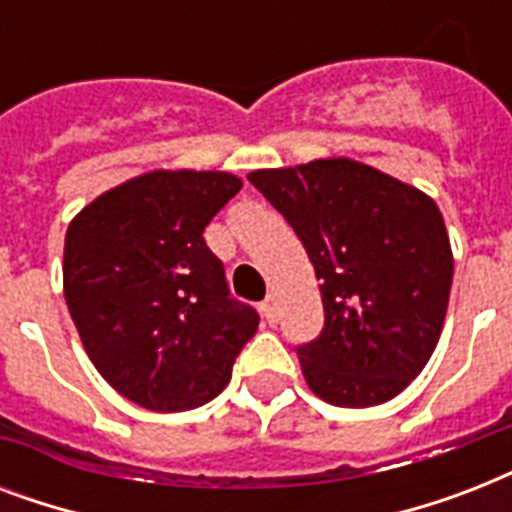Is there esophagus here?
<instances>
[{
    "instance_id": "obj_1",
    "label": "esophagus",
    "mask_w": 512,
    "mask_h": 512,
    "mask_svg": "<svg viewBox=\"0 0 512 512\" xmlns=\"http://www.w3.org/2000/svg\"><path fill=\"white\" fill-rule=\"evenodd\" d=\"M260 311H263V319L268 321V324H276V300H273V297H268V300L260 305Z\"/></svg>"
}]
</instances>
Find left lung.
Segmentation results:
<instances>
[{
	"mask_svg": "<svg viewBox=\"0 0 512 512\" xmlns=\"http://www.w3.org/2000/svg\"><path fill=\"white\" fill-rule=\"evenodd\" d=\"M319 279L324 329L297 348L308 388L364 409L425 369L444 329L454 257L436 201L345 156L249 172Z\"/></svg>",
	"mask_w": 512,
	"mask_h": 512,
	"instance_id": "obj_1",
	"label": "left lung"
}]
</instances>
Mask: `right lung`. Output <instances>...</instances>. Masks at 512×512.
Here are the masks:
<instances>
[{
	"label": "right lung",
	"instance_id": "right-lung-1",
	"mask_svg": "<svg viewBox=\"0 0 512 512\" xmlns=\"http://www.w3.org/2000/svg\"><path fill=\"white\" fill-rule=\"evenodd\" d=\"M241 191L231 172L154 170L71 220L63 295L103 380L151 412H185L228 385L257 313L228 297L204 228Z\"/></svg>",
	"mask_w": 512,
	"mask_h": 512
}]
</instances>
